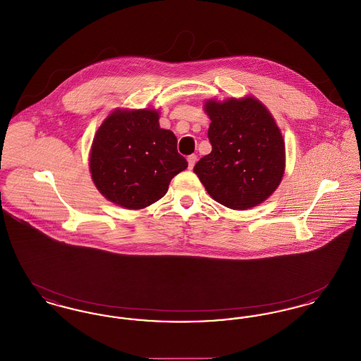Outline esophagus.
Segmentation results:
<instances>
[{
	"mask_svg": "<svg viewBox=\"0 0 361 361\" xmlns=\"http://www.w3.org/2000/svg\"><path fill=\"white\" fill-rule=\"evenodd\" d=\"M188 168L189 169H193V166H195V164H196V159H197V157L195 154L189 155L188 158Z\"/></svg>",
	"mask_w": 361,
	"mask_h": 361,
	"instance_id": "1",
	"label": "esophagus"
}]
</instances>
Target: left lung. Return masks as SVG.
I'll return each mask as SVG.
<instances>
[{
    "label": "left lung",
    "mask_w": 361,
    "mask_h": 361,
    "mask_svg": "<svg viewBox=\"0 0 361 361\" xmlns=\"http://www.w3.org/2000/svg\"><path fill=\"white\" fill-rule=\"evenodd\" d=\"M204 111L212 152L193 172L222 206L240 211L261 204L279 187L286 168V146L274 116L250 96L207 100Z\"/></svg>",
    "instance_id": "left-lung-1"
}]
</instances>
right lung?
I'll return each mask as SVG.
<instances>
[{
	"instance_id": "add662e5",
	"label": "right lung",
	"mask_w": 361,
	"mask_h": 361,
	"mask_svg": "<svg viewBox=\"0 0 361 361\" xmlns=\"http://www.w3.org/2000/svg\"><path fill=\"white\" fill-rule=\"evenodd\" d=\"M155 109H115L99 127L89 157L96 188L128 209L159 200L176 174L187 169L177 137L159 127Z\"/></svg>"
}]
</instances>
